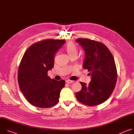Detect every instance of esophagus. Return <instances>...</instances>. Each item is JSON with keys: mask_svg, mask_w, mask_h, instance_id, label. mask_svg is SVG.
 Returning <instances> with one entry per match:
<instances>
[{"mask_svg": "<svg viewBox=\"0 0 134 134\" xmlns=\"http://www.w3.org/2000/svg\"><path fill=\"white\" fill-rule=\"evenodd\" d=\"M66 82L68 84H71V83H72L73 82H74V81H71V80H67L66 81Z\"/></svg>", "mask_w": 134, "mask_h": 134, "instance_id": "obj_1", "label": "esophagus"}]
</instances>
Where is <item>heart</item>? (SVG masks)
Returning a JSON list of instances; mask_svg holds the SVG:
<instances>
[{
    "mask_svg": "<svg viewBox=\"0 0 134 134\" xmlns=\"http://www.w3.org/2000/svg\"><path fill=\"white\" fill-rule=\"evenodd\" d=\"M66 49L69 55L77 53V47H76L75 44H74L73 43H68L66 46Z\"/></svg>",
    "mask_w": 134,
    "mask_h": 134,
    "instance_id": "obj_1",
    "label": "heart"
}]
</instances>
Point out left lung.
<instances>
[{
	"label": "left lung",
	"instance_id": "8db88e82",
	"mask_svg": "<svg viewBox=\"0 0 134 134\" xmlns=\"http://www.w3.org/2000/svg\"><path fill=\"white\" fill-rule=\"evenodd\" d=\"M85 52L84 69L90 71L88 85L80 82L82 90L76 93L81 103L95 106L105 101L114 90L117 82V69L113 57L103 43L88 39L76 40Z\"/></svg>",
	"mask_w": 134,
	"mask_h": 134
}]
</instances>
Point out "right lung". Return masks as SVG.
Segmentation results:
<instances>
[{
	"label": "right lung",
	"mask_w": 134,
	"mask_h": 134,
	"mask_svg": "<svg viewBox=\"0 0 134 134\" xmlns=\"http://www.w3.org/2000/svg\"><path fill=\"white\" fill-rule=\"evenodd\" d=\"M65 42L48 39L32 44L25 52L18 69V82L32 105L48 108L58 102L65 81L51 79L47 72L53 68L55 54Z\"/></svg>",
	"instance_id": "1"
}]
</instances>
